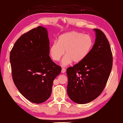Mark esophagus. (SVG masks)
<instances>
[{
    "label": "esophagus",
    "instance_id": "esophagus-1",
    "mask_svg": "<svg viewBox=\"0 0 123 123\" xmlns=\"http://www.w3.org/2000/svg\"><path fill=\"white\" fill-rule=\"evenodd\" d=\"M65 72H66V69H65V68H62V73H65Z\"/></svg>",
    "mask_w": 123,
    "mask_h": 123
}]
</instances>
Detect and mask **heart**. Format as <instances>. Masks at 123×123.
I'll use <instances>...</instances> for the list:
<instances>
[{
  "mask_svg": "<svg viewBox=\"0 0 123 123\" xmlns=\"http://www.w3.org/2000/svg\"><path fill=\"white\" fill-rule=\"evenodd\" d=\"M93 42L92 37L77 31H70L61 35L57 42L53 43L50 47L49 54L54 61H59L66 53L62 62V66H67L73 61L81 62L88 55Z\"/></svg>",
  "mask_w": 123,
  "mask_h": 123,
  "instance_id": "b5f03b06",
  "label": "heart"
}]
</instances>
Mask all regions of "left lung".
<instances>
[{"mask_svg": "<svg viewBox=\"0 0 123 123\" xmlns=\"http://www.w3.org/2000/svg\"><path fill=\"white\" fill-rule=\"evenodd\" d=\"M96 39L83 61L66 70L67 94L75 103L83 104L98 97L105 88L113 66V55L108 40L100 29H94Z\"/></svg>", "mask_w": 123, "mask_h": 123, "instance_id": "1", "label": "left lung"}]
</instances>
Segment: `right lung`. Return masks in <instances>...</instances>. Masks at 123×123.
Instances as JSON below:
<instances>
[{
  "mask_svg": "<svg viewBox=\"0 0 123 123\" xmlns=\"http://www.w3.org/2000/svg\"><path fill=\"white\" fill-rule=\"evenodd\" d=\"M10 62L13 83L27 99L40 104L49 98L62 68L50 59L47 29L38 26L21 35L10 51Z\"/></svg>",
  "mask_w": 123,
  "mask_h": 123,
  "instance_id": "right-lung-1",
  "label": "right lung"
}]
</instances>
